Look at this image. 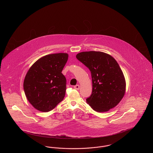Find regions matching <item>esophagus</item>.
Here are the masks:
<instances>
[{"label":"esophagus","instance_id":"34e87169","mask_svg":"<svg viewBox=\"0 0 153 153\" xmlns=\"http://www.w3.org/2000/svg\"><path fill=\"white\" fill-rule=\"evenodd\" d=\"M74 88L75 89H77V90H79L80 89V85H76L75 86H74Z\"/></svg>","mask_w":153,"mask_h":153}]
</instances>
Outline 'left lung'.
I'll return each instance as SVG.
<instances>
[{"label": "left lung", "mask_w": 153, "mask_h": 153, "mask_svg": "<svg viewBox=\"0 0 153 153\" xmlns=\"http://www.w3.org/2000/svg\"><path fill=\"white\" fill-rule=\"evenodd\" d=\"M76 58L90 70L92 92L87 102L95 111L104 112L115 107L126 92V80L117 61L102 51H82Z\"/></svg>", "instance_id": "1"}]
</instances>
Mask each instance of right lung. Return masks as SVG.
<instances>
[{
	"mask_svg": "<svg viewBox=\"0 0 153 153\" xmlns=\"http://www.w3.org/2000/svg\"><path fill=\"white\" fill-rule=\"evenodd\" d=\"M68 54H48L38 59L26 74L23 89L30 103L41 112H49L65 95L66 78L61 73Z\"/></svg>",
	"mask_w": 153,
	"mask_h": 153,
	"instance_id": "right-lung-1",
	"label": "right lung"
}]
</instances>
